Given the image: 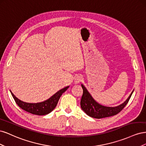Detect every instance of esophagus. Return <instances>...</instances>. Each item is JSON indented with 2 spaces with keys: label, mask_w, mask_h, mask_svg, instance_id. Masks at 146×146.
<instances>
[{
  "label": "esophagus",
  "mask_w": 146,
  "mask_h": 146,
  "mask_svg": "<svg viewBox=\"0 0 146 146\" xmlns=\"http://www.w3.org/2000/svg\"><path fill=\"white\" fill-rule=\"evenodd\" d=\"M82 80V77L80 76H77L74 79V83L75 84L80 83Z\"/></svg>",
  "instance_id": "1"
}]
</instances>
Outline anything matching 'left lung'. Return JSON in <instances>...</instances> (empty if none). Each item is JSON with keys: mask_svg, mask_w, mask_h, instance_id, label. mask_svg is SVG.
Masks as SVG:
<instances>
[{"mask_svg": "<svg viewBox=\"0 0 146 146\" xmlns=\"http://www.w3.org/2000/svg\"><path fill=\"white\" fill-rule=\"evenodd\" d=\"M82 87L83 88V95L80 101L81 108L87 115L96 119L107 117L116 115L125 107L133 92V91H132L128 99L122 104L117 107H109L98 104L92 98L86 88L82 84Z\"/></svg>", "mask_w": 146, "mask_h": 146, "instance_id": "8db88e82", "label": "left lung"}]
</instances>
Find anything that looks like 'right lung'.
I'll return each instance as SVG.
<instances>
[{"instance_id":"add662e5","label":"right lung","mask_w":146,"mask_h":146,"mask_svg":"<svg viewBox=\"0 0 146 146\" xmlns=\"http://www.w3.org/2000/svg\"><path fill=\"white\" fill-rule=\"evenodd\" d=\"M69 87V86H68L63 88V89H61L58 92H56L54 95H53L51 98H50L42 102L39 103L25 102L22 101L17 98H16L11 90L10 92L13 99H14V100L16 102V104L18 105L21 108L33 114L42 116L46 115V114L50 113L54 110L57 104H58V102L61 96L62 95L63 92H64L68 89Z\"/></svg>"}]
</instances>
